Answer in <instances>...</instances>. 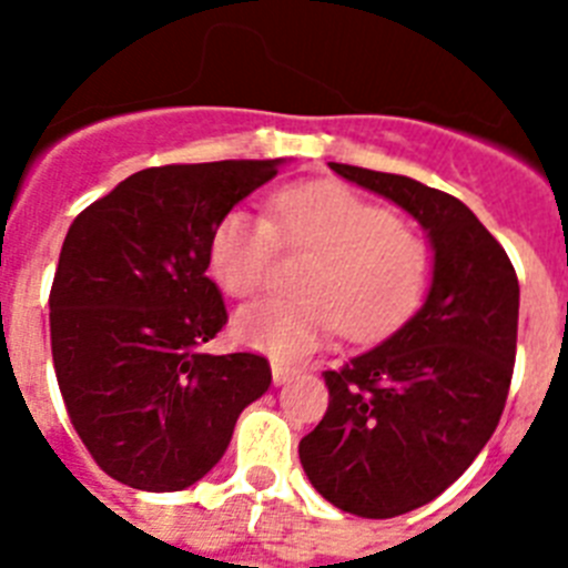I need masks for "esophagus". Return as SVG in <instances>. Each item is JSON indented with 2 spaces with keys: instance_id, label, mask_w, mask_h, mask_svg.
<instances>
[{
  "instance_id": "esophagus-1",
  "label": "esophagus",
  "mask_w": 568,
  "mask_h": 568,
  "mask_svg": "<svg viewBox=\"0 0 568 568\" xmlns=\"http://www.w3.org/2000/svg\"><path fill=\"white\" fill-rule=\"evenodd\" d=\"M295 375V366L290 364H281V361H273V384L281 386V384H287L290 378Z\"/></svg>"
}]
</instances>
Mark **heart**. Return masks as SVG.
Wrapping results in <instances>:
<instances>
[{
  "mask_svg": "<svg viewBox=\"0 0 568 568\" xmlns=\"http://www.w3.org/2000/svg\"><path fill=\"white\" fill-rule=\"evenodd\" d=\"M267 215L233 207L210 235V270L235 298L267 284L281 244L313 253L304 298L255 301L235 315V338L275 358H301L344 329L375 341L424 304L433 253L384 204L338 182L281 190Z\"/></svg>",
  "mask_w": 568,
  "mask_h": 568,
  "instance_id": "b5f03b06",
  "label": "heart"
}]
</instances>
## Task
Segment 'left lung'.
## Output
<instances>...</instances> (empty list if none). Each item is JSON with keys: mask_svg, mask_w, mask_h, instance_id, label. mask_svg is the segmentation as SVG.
Instances as JSON below:
<instances>
[{"mask_svg": "<svg viewBox=\"0 0 568 568\" xmlns=\"http://www.w3.org/2000/svg\"><path fill=\"white\" fill-rule=\"evenodd\" d=\"M418 219L435 250L424 307L378 346L327 369V415L298 444L310 484L361 518L429 504L469 469L509 395L520 287L464 202L409 175L329 162Z\"/></svg>", "mask_w": 568, "mask_h": 568, "instance_id": "8db88e82", "label": "left lung"}]
</instances>
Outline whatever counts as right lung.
Listing matches in <instances>:
<instances>
[{"instance_id": "obj_1", "label": "right lung", "mask_w": 568, "mask_h": 568, "mask_svg": "<svg viewBox=\"0 0 568 568\" xmlns=\"http://www.w3.org/2000/svg\"><path fill=\"white\" fill-rule=\"evenodd\" d=\"M281 159L164 164L128 175L64 235L50 287V349L68 418L119 484L179 491L227 449L270 361L207 355L227 324L210 235Z\"/></svg>"}]
</instances>
